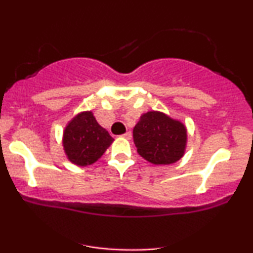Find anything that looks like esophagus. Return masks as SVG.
<instances>
[{
  "mask_svg": "<svg viewBox=\"0 0 253 253\" xmlns=\"http://www.w3.org/2000/svg\"><path fill=\"white\" fill-rule=\"evenodd\" d=\"M123 136H124L125 139H130V138H132V133L126 132V133H125V134H123Z\"/></svg>",
  "mask_w": 253,
  "mask_h": 253,
  "instance_id": "obj_1",
  "label": "esophagus"
}]
</instances>
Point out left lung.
I'll return each mask as SVG.
<instances>
[{"label":"left lung","instance_id":"1","mask_svg":"<svg viewBox=\"0 0 253 253\" xmlns=\"http://www.w3.org/2000/svg\"><path fill=\"white\" fill-rule=\"evenodd\" d=\"M187 127L179 120L157 110L145 113L133 128L138 153L155 165L176 163L184 156Z\"/></svg>","mask_w":253,"mask_h":253}]
</instances>
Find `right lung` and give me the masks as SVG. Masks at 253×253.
Masks as SVG:
<instances>
[{
    "mask_svg": "<svg viewBox=\"0 0 253 253\" xmlns=\"http://www.w3.org/2000/svg\"><path fill=\"white\" fill-rule=\"evenodd\" d=\"M114 139L101 127L92 112H82L72 118L63 133V147L72 164L86 167L102 157Z\"/></svg>",
    "mask_w": 253,
    "mask_h": 253,
    "instance_id": "obj_1",
    "label": "right lung"
}]
</instances>
